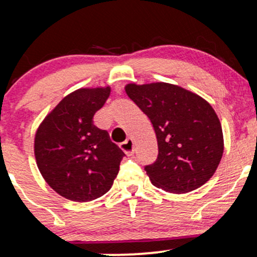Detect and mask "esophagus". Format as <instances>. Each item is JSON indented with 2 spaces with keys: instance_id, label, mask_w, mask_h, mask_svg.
Wrapping results in <instances>:
<instances>
[{
  "instance_id": "34e87169",
  "label": "esophagus",
  "mask_w": 257,
  "mask_h": 257,
  "mask_svg": "<svg viewBox=\"0 0 257 257\" xmlns=\"http://www.w3.org/2000/svg\"><path fill=\"white\" fill-rule=\"evenodd\" d=\"M119 147L126 156H132L133 152H134V141L132 139H126L124 143L120 144Z\"/></svg>"
}]
</instances>
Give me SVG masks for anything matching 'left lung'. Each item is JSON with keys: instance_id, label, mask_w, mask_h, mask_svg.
<instances>
[{"instance_id": "left-lung-1", "label": "left lung", "mask_w": 257, "mask_h": 257, "mask_svg": "<svg viewBox=\"0 0 257 257\" xmlns=\"http://www.w3.org/2000/svg\"><path fill=\"white\" fill-rule=\"evenodd\" d=\"M126 95L151 120L158 157L145 170L156 187L187 193L210 180L223 153L222 128L206 100L179 85L129 83Z\"/></svg>"}]
</instances>
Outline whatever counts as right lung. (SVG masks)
<instances>
[{
	"label": "right lung",
	"instance_id": "1",
	"mask_svg": "<svg viewBox=\"0 0 257 257\" xmlns=\"http://www.w3.org/2000/svg\"><path fill=\"white\" fill-rule=\"evenodd\" d=\"M111 88H81L46 116L35 135L38 170L53 190L73 202H90L110 191L124 153L108 133L93 124Z\"/></svg>",
	"mask_w": 257,
	"mask_h": 257
}]
</instances>
